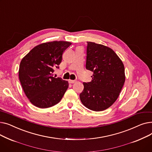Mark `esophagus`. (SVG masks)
Returning a JSON list of instances; mask_svg holds the SVG:
<instances>
[{
    "mask_svg": "<svg viewBox=\"0 0 152 152\" xmlns=\"http://www.w3.org/2000/svg\"><path fill=\"white\" fill-rule=\"evenodd\" d=\"M68 82H69V83H71V84H73V83H75L76 82V81H75V80H71V79H69Z\"/></svg>",
    "mask_w": 152,
    "mask_h": 152,
    "instance_id": "1",
    "label": "esophagus"
}]
</instances>
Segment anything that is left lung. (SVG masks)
I'll return each instance as SVG.
<instances>
[{
    "instance_id": "left-lung-1",
    "label": "left lung",
    "mask_w": 152,
    "mask_h": 152,
    "mask_svg": "<svg viewBox=\"0 0 152 152\" xmlns=\"http://www.w3.org/2000/svg\"><path fill=\"white\" fill-rule=\"evenodd\" d=\"M87 43L86 68L94 74L91 82L83 83L84 88L79 97L86 107L100 111L112 105L118 99L125 81L124 66L110 48Z\"/></svg>"
}]
</instances>
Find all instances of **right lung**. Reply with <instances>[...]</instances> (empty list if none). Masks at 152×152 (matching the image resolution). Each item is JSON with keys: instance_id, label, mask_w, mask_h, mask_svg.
<instances>
[{"instance_id": "right-lung-1", "label": "right lung", "mask_w": 152, "mask_h": 152, "mask_svg": "<svg viewBox=\"0 0 152 152\" xmlns=\"http://www.w3.org/2000/svg\"><path fill=\"white\" fill-rule=\"evenodd\" d=\"M71 44L66 41L44 43L34 47L20 63L19 79L31 103L39 108L51 107L61 100L69 84L61 77H53L59 68L62 54Z\"/></svg>"}]
</instances>
